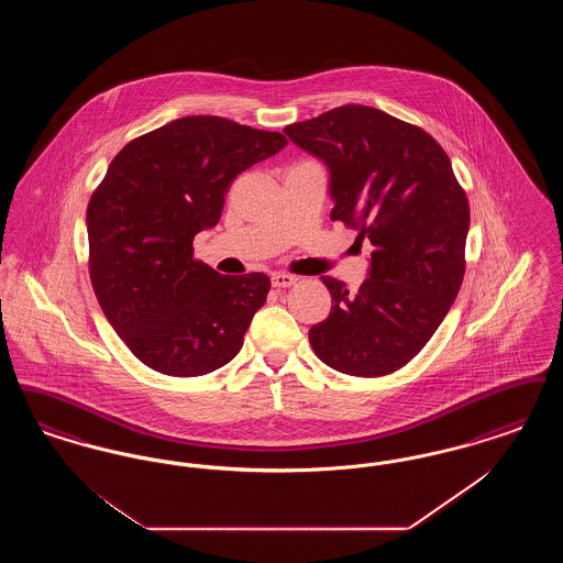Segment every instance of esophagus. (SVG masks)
<instances>
[{
  "instance_id": "obj_1",
  "label": "esophagus",
  "mask_w": 563,
  "mask_h": 563,
  "mask_svg": "<svg viewBox=\"0 0 563 563\" xmlns=\"http://www.w3.org/2000/svg\"><path fill=\"white\" fill-rule=\"evenodd\" d=\"M295 276L291 274H285V272H276V274H272V287L274 289H287V287H291L295 285Z\"/></svg>"
}]
</instances>
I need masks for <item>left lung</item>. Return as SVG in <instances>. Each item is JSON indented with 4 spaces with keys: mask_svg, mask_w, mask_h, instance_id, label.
Here are the masks:
<instances>
[{
    "mask_svg": "<svg viewBox=\"0 0 563 563\" xmlns=\"http://www.w3.org/2000/svg\"><path fill=\"white\" fill-rule=\"evenodd\" d=\"M285 133L327 164L331 219L374 246L356 294L322 276L331 312L310 329L312 350L342 374H393L427 346L460 291L466 194L443 147L386 111L342 106Z\"/></svg>",
    "mask_w": 563,
    "mask_h": 563,
    "instance_id": "left-lung-1",
    "label": "left lung"
}]
</instances>
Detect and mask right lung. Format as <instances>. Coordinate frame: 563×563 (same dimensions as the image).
<instances>
[{"mask_svg": "<svg viewBox=\"0 0 563 563\" xmlns=\"http://www.w3.org/2000/svg\"><path fill=\"white\" fill-rule=\"evenodd\" d=\"M287 145L280 133L188 115L126 143L86 211L88 272L103 314L134 356L196 377L230 363L266 303L262 272L223 276L194 260L232 181Z\"/></svg>", "mask_w": 563, "mask_h": 563, "instance_id": "add662e5", "label": "right lung"}]
</instances>
